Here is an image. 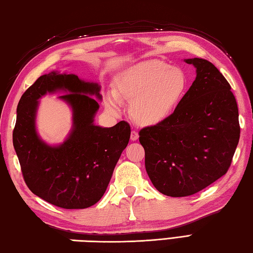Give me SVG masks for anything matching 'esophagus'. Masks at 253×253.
<instances>
[{
    "label": "esophagus",
    "instance_id": "esophagus-1",
    "mask_svg": "<svg viewBox=\"0 0 253 253\" xmlns=\"http://www.w3.org/2000/svg\"><path fill=\"white\" fill-rule=\"evenodd\" d=\"M137 139H139V133L133 130V131L131 132V140H132V141H136Z\"/></svg>",
    "mask_w": 253,
    "mask_h": 253
}]
</instances>
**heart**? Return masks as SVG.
Listing matches in <instances>:
<instances>
[{"instance_id":"1","label":"heart","mask_w":253,"mask_h":253,"mask_svg":"<svg viewBox=\"0 0 253 253\" xmlns=\"http://www.w3.org/2000/svg\"><path fill=\"white\" fill-rule=\"evenodd\" d=\"M187 88L188 78L182 68L161 60H146L119 76L106 106L112 114H119L120 100L132 101L131 113L135 122L152 126L168 120L176 111Z\"/></svg>"}]
</instances>
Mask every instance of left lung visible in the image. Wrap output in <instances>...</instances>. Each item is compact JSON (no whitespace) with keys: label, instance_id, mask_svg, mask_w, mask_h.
I'll return each mask as SVG.
<instances>
[{"label":"left lung","instance_id":"8db88e82","mask_svg":"<svg viewBox=\"0 0 253 253\" xmlns=\"http://www.w3.org/2000/svg\"><path fill=\"white\" fill-rule=\"evenodd\" d=\"M196 79L176 111L140 131L152 184L170 197L196 194L227 173L240 137L231 87L211 61L184 59Z\"/></svg>","mask_w":253,"mask_h":253}]
</instances>
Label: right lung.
<instances>
[{
    "instance_id": "1",
    "label": "right lung",
    "mask_w": 253,
    "mask_h": 253,
    "mask_svg": "<svg viewBox=\"0 0 253 253\" xmlns=\"http://www.w3.org/2000/svg\"><path fill=\"white\" fill-rule=\"evenodd\" d=\"M100 89L77 75L51 71L41 76L17 104L13 145L24 180L33 194L57 207L84 209L98 203L130 140L126 121L111 127L94 125L99 103L92 97L102 99ZM58 91L73 112V126L61 145L49 146L36 130L38 100Z\"/></svg>"
}]
</instances>
